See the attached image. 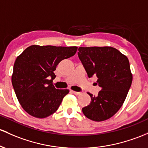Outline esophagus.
<instances>
[{
  "label": "esophagus",
  "mask_w": 148,
  "mask_h": 148,
  "mask_svg": "<svg viewBox=\"0 0 148 148\" xmlns=\"http://www.w3.org/2000/svg\"><path fill=\"white\" fill-rule=\"evenodd\" d=\"M71 92H72L73 94H74V95H80L81 93H82V92H81L74 91V90H71Z\"/></svg>",
  "instance_id": "1"
}]
</instances>
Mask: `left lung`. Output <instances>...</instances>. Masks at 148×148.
I'll list each match as a JSON object with an SVG mask.
<instances>
[{"label":"left lung","mask_w":148,"mask_h":148,"mask_svg":"<svg viewBox=\"0 0 148 148\" xmlns=\"http://www.w3.org/2000/svg\"><path fill=\"white\" fill-rule=\"evenodd\" d=\"M78 56L89 78L96 76L101 87L88 106L82 108L88 119L102 121L110 119L121 108L132 83L127 57L112 47H80Z\"/></svg>","instance_id":"8db88e82"}]
</instances>
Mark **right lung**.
<instances>
[{"label":"right lung","mask_w":148,"mask_h":148,"mask_svg":"<svg viewBox=\"0 0 148 148\" xmlns=\"http://www.w3.org/2000/svg\"><path fill=\"white\" fill-rule=\"evenodd\" d=\"M77 50L76 46L34 45L17 57L12 84L19 103L29 114L45 118L57 111L69 90L55 88L53 71L60 62L74 56Z\"/></svg>","instance_id":"right-lung-1"}]
</instances>
